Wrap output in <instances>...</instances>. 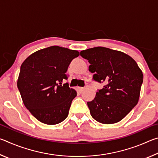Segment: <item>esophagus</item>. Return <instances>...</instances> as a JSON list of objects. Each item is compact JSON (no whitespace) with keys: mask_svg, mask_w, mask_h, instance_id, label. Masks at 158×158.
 I'll list each match as a JSON object with an SVG mask.
<instances>
[{"mask_svg":"<svg viewBox=\"0 0 158 158\" xmlns=\"http://www.w3.org/2000/svg\"><path fill=\"white\" fill-rule=\"evenodd\" d=\"M79 92L80 93H82L83 91H84V88H82V87H79Z\"/></svg>","mask_w":158,"mask_h":158,"instance_id":"34e87169","label":"esophagus"}]
</instances>
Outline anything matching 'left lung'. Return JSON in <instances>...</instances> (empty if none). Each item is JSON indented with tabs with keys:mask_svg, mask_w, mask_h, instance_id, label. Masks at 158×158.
I'll return each instance as SVG.
<instances>
[{
	"mask_svg": "<svg viewBox=\"0 0 158 158\" xmlns=\"http://www.w3.org/2000/svg\"><path fill=\"white\" fill-rule=\"evenodd\" d=\"M80 55L89 60L93 79L105 83L94 100L87 102L91 116L103 124L121 121L138 103L142 71L130 56L109 48H91L81 51Z\"/></svg>",
	"mask_w": 158,
	"mask_h": 158,
	"instance_id": "8db88e82",
	"label": "left lung"
}]
</instances>
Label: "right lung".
Returning <instances> with one entry per match:
<instances>
[{"instance_id":"obj_1","label":"right lung","mask_w":158,"mask_h":158,"mask_svg":"<svg viewBox=\"0 0 158 158\" xmlns=\"http://www.w3.org/2000/svg\"><path fill=\"white\" fill-rule=\"evenodd\" d=\"M79 52L58 46L37 51L21 64L17 87L23 102L41 123L56 125L68 116L76 90L64 80L71 61Z\"/></svg>"}]
</instances>
